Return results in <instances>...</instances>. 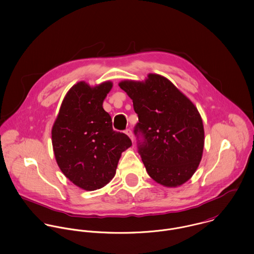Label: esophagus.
<instances>
[{
    "label": "esophagus",
    "mask_w": 254,
    "mask_h": 254,
    "mask_svg": "<svg viewBox=\"0 0 254 254\" xmlns=\"http://www.w3.org/2000/svg\"><path fill=\"white\" fill-rule=\"evenodd\" d=\"M126 134H127V135H128V136H129V138H130L131 140L133 141V134H132L131 129H129V128L126 129Z\"/></svg>",
    "instance_id": "1"
}]
</instances>
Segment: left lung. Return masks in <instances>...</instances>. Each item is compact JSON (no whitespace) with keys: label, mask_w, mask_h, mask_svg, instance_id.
Instances as JSON below:
<instances>
[{"label":"left lung","mask_w":254,"mask_h":254,"mask_svg":"<svg viewBox=\"0 0 254 254\" xmlns=\"http://www.w3.org/2000/svg\"><path fill=\"white\" fill-rule=\"evenodd\" d=\"M138 116V153L150 177L166 187L188 181L201 160L204 130L197 107L167 78L149 74L144 82L123 81Z\"/></svg>","instance_id":"8db88e82"}]
</instances>
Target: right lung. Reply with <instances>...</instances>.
<instances>
[{"label":"right lung","instance_id":"right-lung-1","mask_svg":"<svg viewBox=\"0 0 254 254\" xmlns=\"http://www.w3.org/2000/svg\"><path fill=\"white\" fill-rule=\"evenodd\" d=\"M111 82L91 87L73 85L65 95L52 129L57 165L76 186L93 191L104 187L115 174L122 153L131 146L129 137L114 130L103 101Z\"/></svg>","mask_w":254,"mask_h":254}]
</instances>
